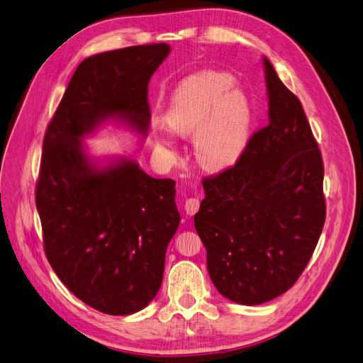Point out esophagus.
<instances>
[{"mask_svg": "<svg viewBox=\"0 0 363 363\" xmlns=\"http://www.w3.org/2000/svg\"><path fill=\"white\" fill-rule=\"evenodd\" d=\"M200 208V200L199 199H188L184 203V211H186V215H195L196 212H199Z\"/></svg>", "mask_w": 363, "mask_h": 363, "instance_id": "obj_1", "label": "esophagus"}]
</instances>
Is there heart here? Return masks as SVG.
<instances>
[{"label": "heart", "instance_id": "1", "mask_svg": "<svg viewBox=\"0 0 363 363\" xmlns=\"http://www.w3.org/2000/svg\"><path fill=\"white\" fill-rule=\"evenodd\" d=\"M235 79L223 71H201L184 79L171 95L164 123L177 136L194 135L195 159L207 171H224L244 155L255 111ZM167 128L156 127L162 145H174Z\"/></svg>", "mask_w": 363, "mask_h": 363}]
</instances>
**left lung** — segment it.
<instances>
[{"instance_id":"8db88e82","label":"left lung","mask_w":363,"mask_h":363,"mask_svg":"<svg viewBox=\"0 0 363 363\" xmlns=\"http://www.w3.org/2000/svg\"><path fill=\"white\" fill-rule=\"evenodd\" d=\"M268 125L233 168L204 179L195 213L207 271L230 301L256 306L301 276L325 221L324 167L303 106L267 57Z\"/></svg>"}]
</instances>
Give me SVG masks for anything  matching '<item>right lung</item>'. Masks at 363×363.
<instances>
[{
  "label": "right lung",
  "mask_w": 363,
  "mask_h": 363,
  "mask_svg": "<svg viewBox=\"0 0 363 363\" xmlns=\"http://www.w3.org/2000/svg\"><path fill=\"white\" fill-rule=\"evenodd\" d=\"M169 52L152 43L84 59L43 139L36 207L47 259L77 298L107 315L155 298L180 213L172 179L150 177L131 157H92L84 139L107 123L147 136L148 82Z\"/></svg>",
  "instance_id": "1"
}]
</instances>
